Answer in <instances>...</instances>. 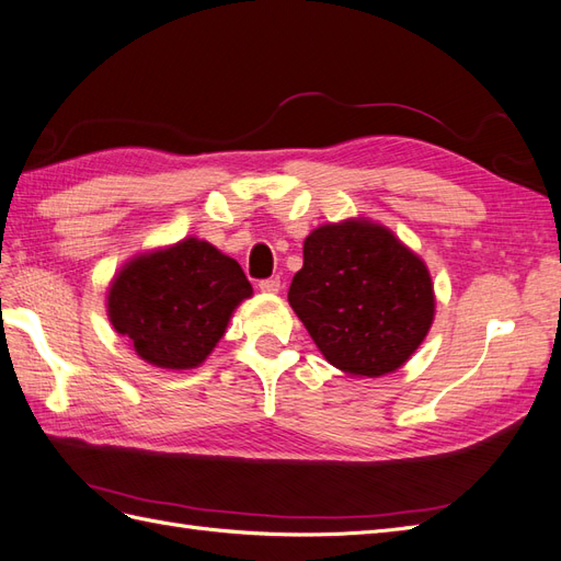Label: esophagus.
Masks as SVG:
<instances>
[{
  "label": "esophagus",
  "mask_w": 561,
  "mask_h": 561,
  "mask_svg": "<svg viewBox=\"0 0 561 561\" xmlns=\"http://www.w3.org/2000/svg\"><path fill=\"white\" fill-rule=\"evenodd\" d=\"M257 289L265 294H277L282 289V282H279V277H267V279L257 282Z\"/></svg>",
  "instance_id": "esophagus-1"
}]
</instances>
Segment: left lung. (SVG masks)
Masks as SVG:
<instances>
[{"mask_svg": "<svg viewBox=\"0 0 561 561\" xmlns=\"http://www.w3.org/2000/svg\"><path fill=\"white\" fill-rule=\"evenodd\" d=\"M289 304L334 367L381 377L420 348L434 320V286L389 229L348 220L306 239Z\"/></svg>", "mask_w": 561, "mask_h": 561, "instance_id": "1", "label": "left lung"}]
</instances>
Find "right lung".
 Masks as SVG:
<instances>
[{"mask_svg":"<svg viewBox=\"0 0 561 561\" xmlns=\"http://www.w3.org/2000/svg\"><path fill=\"white\" fill-rule=\"evenodd\" d=\"M251 294L237 261L208 241L184 239L121 270L108 291V318L141 360L190 369L206 360L229 314Z\"/></svg>","mask_w":561,"mask_h":561,"instance_id":"obj_1","label":"right lung"}]
</instances>
